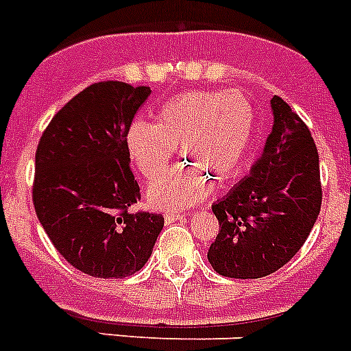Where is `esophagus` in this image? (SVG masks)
Segmentation results:
<instances>
[{
  "label": "esophagus",
  "instance_id": "esophagus-1",
  "mask_svg": "<svg viewBox=\"0 0 351 351\" xmlns=\"http://www.w3.org/2000/svg\"><path fill=\"white\" fill-rule=\"evenodd\" d=\"M185 219V214H175V212H169L164 216V221H166V225H171V223H175V221Z\"/></svg>",
  "mask_w": 351,
  "mask_h": 351
}]
</instances>
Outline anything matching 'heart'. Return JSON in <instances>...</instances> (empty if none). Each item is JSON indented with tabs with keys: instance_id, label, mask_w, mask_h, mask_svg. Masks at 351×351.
I'll return each mask as SVG.
<instances>
[{
	"instance_id": "1",
	"label": "heart",
	"mask_w": 351,
	"mask_h": 351,
	"mask_svg": "<svg viewBox=\"0 0 351 351\" xmlns=\"http://www.w3.org/2000/svg\"><path fill=\"white\" fill-rule=\"evenodd\" d=\"M255 112L239 93L187 90L158 110L155 123L135 121L126 135L134 166L148 182L165 174L174 148L186 166L148 189V203L158 210H182L205 199L214 180L237 173L252 143Z\"/></svg>"
}]
</instances>
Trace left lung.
Returning <instances> with one entry per match:
<instances>
[{"mask_svg":"<svg viewBox=\"0 0 351 351\" xmlns=\"http://www.w3.org/2000/svg\"><path fill=\"white\" fill-rule=\"evenodd\" d=\"M273 126L248 176L212 205L219 234L210 266L230 278H261L300 252L319 216V157L307 125L271 98Z\"/></svg>","mask_w":351,"mask_h":351,"instance_id":"8db88e82","label":"left lung"}]
</instances>
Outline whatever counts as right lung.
<instances>
[{
	"instance_id": "right-lung-1",
	"label": "right lung",
	"mask_w": 351,
	"mask_h": 351,
	"mask_svg": "<svg viewBox=\"0 0 351 351\" xmlns=\"http://www.w3.org/2000/svg\"><path fill=\"white\" fill-rule=\"evenodd\" d=\"M149 87L89 85L55 114L35 153L34 207L71 266L123 278L152 257L162 214L130 212L141 199L126 135Z\"/></svg>"
}]
</instances>
